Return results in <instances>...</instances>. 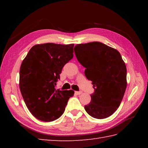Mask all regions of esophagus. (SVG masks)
<instances>
[{"label":"esophagus","instance_id":"esophagus-1","mask_svg":"<svg viewBox=\"0 0 148 148\" xmlns=\"http://www.w3.org/2000/svg\"><path fill=\"white\" fill-rule=\"evenodd\" d=\"M81 93H82L81 91H79V92H75V94H76V95H81Z\"/></svg>","mask_w":148,"mask_h":148}]
</instances>
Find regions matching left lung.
<instances>
[{
	"instance_id": "left-lung-1",
	"label": "left lung",
	"mask_w": 148,
	"mask_h": 148,
	"mask_svg": "<svg viewBox=\"0 0 148 148\" xmlns=\"http://www.w3.org/2000/svg\"><path fill=\"white\" fill-rule=\"evenodd\" d=\"M74 53L93 84L91 102L84 109L97 119L111 116L120 105L127 87V68L120 53L100 42L77 45Z\"/></svg>"
}]
</instances>
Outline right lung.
<instances>
[{"label":"right lung","mask_w":148,"mask_h":148,"mask_svg":"<svg viewBox=\"0 0 148 148\" xmlns=\"http://www.w3.org/2000/svg\"><path fill=\"white\" fill-rule=\"evenodd\" d=\"M74 44L34 46L22 62L20 89L27 108L40 121L49 122L64 113L73 90H56L64 66L73 58Z\"/></svg>","instance_id":"add662e5"}]
</instances>
